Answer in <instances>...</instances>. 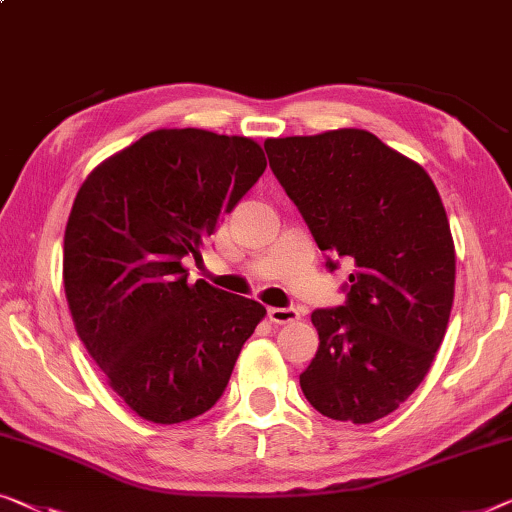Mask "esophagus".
I'll list each match as a JSON object with an SVG mask.
<instances>
[{"instance_id":"34e87169","label":"esophagus","mask_w":512,"mask_h":512,"mask_svg":"<svg viewBox=\"0 0 512 512\" xmlns=\"http://www.w3.org/2000/svg\"><path fill=\"white\" fill-rule=\"evenodd\" d=\"M269 319L273 324H292L301 319L299 308H269Z\"/></svg>"}]
</instances>
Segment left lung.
Returning a JSON list of instances; mask_svg holds the SVG:
<instances>
[{"mask_svg": "<svg viewBox=\"0 0 512 512\" xmlns=\"http://www.w3.org/2000/svg\"><path fill=\"white\" fill-rule=\"evenodd\" d=\"M264 149L317 246L354 262L345 305L312 312L319 349L301 391L333 421H379L425 379L451 317L455 243L439 190L363 128Z\"/></svg>", "mask_w": 512, "mask_h": 512, "instance_id": "left-lung-1", "label": "left lung"}]
</instances>
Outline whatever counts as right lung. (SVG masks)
Segmentation results:
<instances>
[{
  "instance_id": "add662e5",
  "label": "right lung",
  "mask_w": 512,
  "mask_h": 512,
  "mask_svg": "<svg viewBox=\"0 0 512 512\" xmlns=\"http://www.w3.org/2000/svg\"><path fill=\"white\" fill-rule=\"evenodd\" d=\"M264 170L250 137L158 128L96 165L75 195L68 310L108 386L144 421L209 411L266 315L246 296L188 282L183 266Z\"/></svg>"
}]
</instances>
